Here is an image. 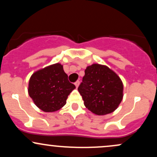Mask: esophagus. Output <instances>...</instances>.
Instances as JSON below:
<instances>
[{"instance_id":"esophagus-1","label":"esophagus","mask_w":157,"mask_h":157,"mask_svg":"<svg viewBox=\"0 0 157 157\" xmlns=\"http://www.w3.org/2000/svg\"><path fill=\"white\" fill-rule=\"evenodd\" d=\"M75 85L76 87H78V86L80 85V81H77V82H75Z\"/></svg>"}]
</instances>
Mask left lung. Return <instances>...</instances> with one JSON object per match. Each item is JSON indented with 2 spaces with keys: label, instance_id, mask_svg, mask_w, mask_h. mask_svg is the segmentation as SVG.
<instances>
[{
  "label": "left lung",
  "instance_id": "1",
  "mask_svg": "<svg viewBox=\"0 0 157 157\" xmlns=\"http://www.w3.org/2000/svg\"><path fill=\"white\" fill-rule=\"evenodd\" d=\"M78 91L90 111L105 115L113 112L121 102L123 85L117 74L107 66L93 64L85 70Z\"/></svg>",
  "mask_w": 157,
  "mask_h": 157
}]
</instances>
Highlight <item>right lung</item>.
I'll return each mask as SVG.
<instances>
[{"label":"right lung","instance_id":"1","mask_svg":"<svg viewBox=\"0 0 157 157\" xmlns=\"http://www.w3.org/2000/svg\"><path fill=\"white\" fill-rule=\"evenodd\" d=\"M75 89L62 65L56 63L34 73L28 91L39 109L45 112H53L66 105L68 96Z\"/></svg>","mask_w":157,"mask_h":157}]
</instances>
